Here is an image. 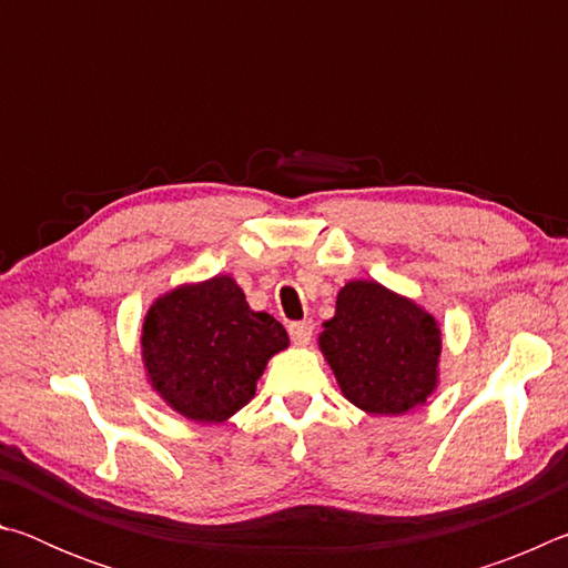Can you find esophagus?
Returning a JSON list of instances; mask_svg holds the SVG:
<instances>
[{"label": "esophagus", "mask_w": 568, "mask_h": 568, "mask_svg": "<svg viewBox=\"0 0 568 568\" xmlns=\"http://www.w3.org/2000/svg\"><path fill=\"white\" fill-rule=\"evenodd\" d=\"M287 333H291V338L295 345H307L313 338V321H297L287 325Z\"/></svg>", "instance_id": "34e87169"}]
</instances>
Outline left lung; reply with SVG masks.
Wrapping results in <instances>:
<instances>
[{"label": "left lung", "instance_id": "obj_1", "mask_svg": "<svg viewBox=\"0 0 568 568\" xmlns=\"http://www.w3.org/2000/svg\"><path fill=\"white\" fill-rule=\"evenodd\" d=\"M318 345L343 396L365 413L400 416L438 386V321L376 281L341 287Z\"/></svg>", "mask_w": 568, "mask_h": 568}]
</instances>
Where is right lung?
I'll return each instance as SVG.
<instances>
[{"label": "right lung", "mask_w": 568, "mask_h": 568, "mask_svg": "<svg viewBox=\"0 0 568 568\" xmlns=\"http://www.w3.org/2000/svg\"><path fill=\"white\" fill-rule=\"evenodd\" d=\"M287 343L283 325L255 313L230 275L160 295L142 323L152 390L197 423H223L247 406L267 361Z\"/></svg>", "instance_id": "1"}]
</instances>
